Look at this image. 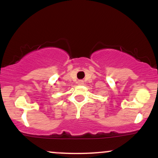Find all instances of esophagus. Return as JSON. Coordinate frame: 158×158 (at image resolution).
<instances>
[{
  "label": "esophagus",
  "instance_id": "esophagus-1",
  "mask_svg": "<svg viewBox=\"0 0 158 158\" xmlns=\"http://www.w3.org/2000/svg\"><path fill=\"white\" fill-rule=\"evenodd\" d=\"M78 84H79V85H82L83 84H84V81H83V80H79V81H78Z\"/></svg>",
  "mask_w": 158,
  "mask_h": 158
}]
</instances>
